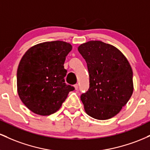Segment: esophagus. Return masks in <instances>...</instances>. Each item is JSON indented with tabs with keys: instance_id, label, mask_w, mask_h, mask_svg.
Here are the masks:
<instances>
[{
	"instance_id": "34e87169",
	"label": "esophagus",
	"mask_w": 150,
	"mask_h": 150,
	"mask_svg": "<svg viewBox=\"0 0 150 150\" xmlns=\"http://www.w3.org/2000/svg\"><path fill=\"white\" fill-rule=\"evenodd\" d=\"M74 87H75V89H76V90H77V89H78V85H77V84H76V85H74Z\"/></svg>"
}]
</instances>
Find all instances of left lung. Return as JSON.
Segmentation results:
<instances>
[{"label": "left lung", "instance_id": "obj_1", "mask_svg": "<svg viewBox=\"0 0 150 150\" xmlns=\"http://www.w3.org/2000/svg\"><path fill=\"white\" fill-rule=\"evenodd\" d=\"M89 75V88L80 99L85 112L97 120L118 114L133 92L132 70L120 50L101 41L79 46Z\"/></svg>", "mask_w": 150, "mask_h": 150}]
</instances>
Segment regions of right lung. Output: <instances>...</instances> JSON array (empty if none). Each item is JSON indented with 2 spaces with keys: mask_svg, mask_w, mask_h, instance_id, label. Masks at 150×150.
<instances>
[{
  "mask_svg": "<svg viewBox=\"0 0 150 150\" xmlns=\"http://www.w3.org/2000/svg\"><path fill=\"white\" fill-rule=\"evenodd\" d=\"M72 48L63 41L46 42L32 46L22 56L17 72L18 93L33 113H54L75 89L64 80L67 70L63 65Z\"/></svg>",
  "mask_w": 150,
  "mask_h": 150,
  "instance_id": "add662e5",
  "label": "right lung"
}]
</instances>
